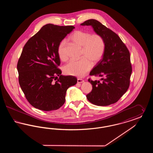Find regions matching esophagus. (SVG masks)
Listing matches in <instances>:
<instances>
[{"instance_id":"34e87169","label":"esophagus","mask_w":153,"mask_h":153,"mask_svg":"<svg viewBox=\"0 0 153 153\" xmlns=\"http://www.w3.org/2000/svg\"><path fill=\"white\" fill-rule=\"evenodd\" d=\"M84 81V80H82V79H77V82H79V83H82V82H83Z\"/></svg>"}]
</instances>
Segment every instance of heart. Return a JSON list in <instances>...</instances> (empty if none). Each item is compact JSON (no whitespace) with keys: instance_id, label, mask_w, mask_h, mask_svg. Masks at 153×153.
I'll use <instances>...</instances> for the list:
<instances>
[{"instance_id":"b5f03b06","label":"heart","mask_w":153,"mask_h":153,"mask_svg":"<svg viewBox=\"0 0 153 153\" xmlns=\"http://www.w3.org/2000/svg\"><path fill=\"white\" fill-rule=\"evenodd\" d=\"M69 39L81 48V56L79 60H71L66 64L64 70L66 73L77 77H83L91 70V62L96 64L103 57L105 51V42L99 34H91L83 30H76L69 36ZM66 42L62 40L57 48L60 59L65 61L67 57L65 48Z\"/></svg>"}]
</instances>
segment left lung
I'll use <instances>...</instances> for the list:
<instances>
[{"instance_id": "obj_1", "label": "left lung", "mask_w": 153, "mask_h": 153, "mask_svg": "<svg viewBox=\"0 0 153 153\" xmlns=\"http://www.w3.org/2000/svg\"><path fill=\"white\" fill-rule=\"evenodd\" d=\"M81 25L92 26L105 42V51L102 58L89 74L103 77L102 81L88 79L92 89L87 95V98L89 102L98 106L114 104L130 86L132 72L130 51L117 34L98 21L89 19Z\"/></svg>"}]
</instances>
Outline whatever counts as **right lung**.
I'll return each instance as SVG.
<instances>
[{
    "instance_id": "1",
    "label": "right lung",
    "mask_w": 153,
    "mask_h": 153,
    "mask_svg": "<svg viewBox=\"0 0 153 153\" xmlns=\"http://www.w3.org/2000/svg\"><path fill=\"white\" fill-rule=\"evenodd\" d=\"M74 29L73 26L47 24L23 48L17 64L19 83L36 108L45 111L59 108L65 102L67 89L77 83L76 77L62 76L58 68V45Z\"/></svg>"
}]
</instances>
